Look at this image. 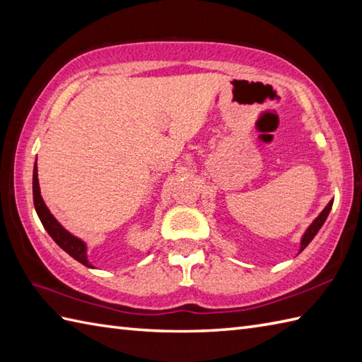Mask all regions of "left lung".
<instances>
[{
	"mask_svg": "<svg viewBox=\"0 0 362 362\" xmlns=\"http://www.w3.org/2000/svg\"><path fill=\"white\" fill-rule=\"evenodd\" d=\"M332 206H333V202H329L325 209H324V211H322L319 216L314 219V222L313 224L308 227V230H306L305 232V235H303V238H302V247H300V252H302L306 245H308L311 241H313V238L316 236V233L319 232L320 230V227L324 226V222L327 221V216H328V213H329V210H332Z\"/></svg>",
	"mask_w": 362,
	"mask_h": 362,
	"instance_id": "obj_1",
	"label": "left lung"
}]
</instances>
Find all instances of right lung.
<instances>
[{"instance_id": "obj_1", "label": "right lung", "mask_w": 362, "mask_h": 362, "mask_svg": "<svg viewBox=\"0 0 362 362\" xmlns=\"http://www.w3.org/2000/svg\"><path fill=\"white\" fill-rule=\"evenodd\" d=\"M33 194H34V206L35 211L40 218L42 224L45 227L46 232L49 233L56 244L60 249H64L68 255L73 257L74 259H78L79 263L87 267H93L87 259V253H86V244H83L79 238L73 236L71 233H68L66 230L59 224L56 218L49 213L48 206L45 205L43 199L40 196V187H38V179H37V165L34 166V175H33Z\"/></svg>"}]
</instances>
